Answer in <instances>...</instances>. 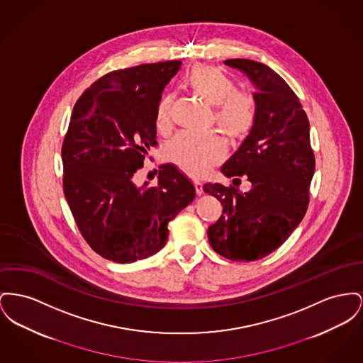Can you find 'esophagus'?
Returning <instances> with one entry per match:
<instances>
[{
	"label": "esophagus",
	"mask_w": 363,
	"mask_h": 363,
	"mask_svg": "<svg viewBox=\"0 0 363 363\" xmlns=\"http://www.w3.org/2000/svg\"><path fill=\"white\" fill-rule=\"evenodd\" d=\"M194 184V189H196V193L200 196V194H203V184L201 182H199V181H194L193 182Z\"/></svg>",
	"instance_id": "esophagus-1"
}]
</instances>
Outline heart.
<instances>
[{"label":"heart","instance_id":"1","mask_svg":"<svg viewBox=\"0 0 363 363\" xmlns=\"http://www.w3.org/2000/svg\"><path fill=\"white\" fill-rule=\"evenodd\" d=\"M184 85L193 96L213 107L215 125L232 141H241L252 131L257 116L255 99L250 93L237 90L235 79L225 71L213 65H194L186 74ZM172 106V96H164L157 103L155 128L162 134H169L174 126ZM225 153L226 144L215 133H179L163 150L167 162L191 177L206 175L225 157Z\"/></svg>","mask_w":363,"mask_h":363}]
</instances>
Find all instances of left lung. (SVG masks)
Here are the masks:
<instances>
[{
  "label": "left lung",
  "instance_id": "8db88e82",
  "mask_svg": "<svg viewBox=\"0 0 363 363\" xmlns=\"http://www.w3.org/2000/svg\"><path fill=\"white\" fill-rule=\"evenodd\" d=\"M254 82L257 107L255 126L222 172L247 175L251 191L206 184L223 207L208 228L213 251L226 259L252 262L279 248L307 211L315 170L310 125L298 96L270 67L248 59H230ZM240 179V178H235Z\"/></svg>",
  "mask_w": 363,
  "mask_h": 363
}]
</instances>
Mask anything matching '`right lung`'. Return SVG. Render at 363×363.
Instances as JSON below:
<instances>
[{
    "mask_svg": "<svg viewBox=\"0 0 363 363\" xmlns=\"http://www.w3.org/2000/svg\"><path fill=\"white\" fill-rule=\"evenodd\" d=\"M181 62L108 72L77 100L65 133L63 191L90 248L116 263L160 251L169 222L194 199L192 182L172 164L156 186L137 188L135 171L156 143L155 111Z\"/></svg>",
    "mask_w": 363,
    "mask_h": 363,
    "instance_id": "obj_1",
    "label": "right lung"
}]
</instances>
